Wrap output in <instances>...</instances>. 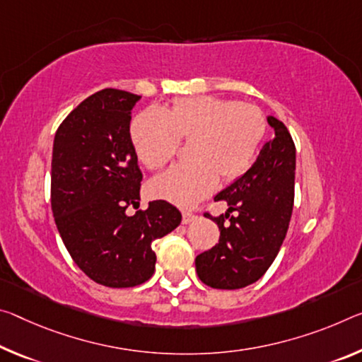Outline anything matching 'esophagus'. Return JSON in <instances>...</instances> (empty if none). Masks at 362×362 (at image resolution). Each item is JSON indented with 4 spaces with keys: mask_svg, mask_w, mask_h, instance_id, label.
Instances as JSON below:
<instances>
[{
    "mask_svg": "<svg viewBox=\"0 0 362 362\" xmlns=\"http://www.w3.org/2000/svg\"><path fill=\"white\" fill-rule=\"evenodd\" d=\"M197 219V216L193 214V212H188V211H183L182 212V223H190Z\"/></svg>",
    "mask_w": 362,
    "mask_h": 362,
    "instance_id": "obj_1",
    "label": "esophagus"
}]
</instances>
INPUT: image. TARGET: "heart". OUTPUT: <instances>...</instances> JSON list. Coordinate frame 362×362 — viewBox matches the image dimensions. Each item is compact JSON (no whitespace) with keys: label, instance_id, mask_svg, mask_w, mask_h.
Masks as SVG:
<instances>
[{"label":"heart","instance_id":"heart-1","mask_svg":"<svg viewBox=\"0 0 362 362\" xmlns=\"http://www.w3.org/2000/svg\"><path fill=\"white\" fill-rule=\"evenodd\" d=\"M266 134L262 112L248 103L217 96H190L168 109L148 107L130 124V139L143 164L159 169L192 140L190 163L177 164L151 182L153 197L190 208L222 180L242 177L256 158Z\"/></svg>","mask_w":362,"mask_h":362}]
</instances>
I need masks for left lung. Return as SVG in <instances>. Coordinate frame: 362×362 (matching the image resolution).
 I'll list each match as a JSON object with an SVG mask.
<instances>
[{"mask_svg": "<svg viewBox=\"0 0 362 362\" xmlns=\"http://www.w3.org/2000/svg\"><path fill=\"white\" fill-rule=\"evenodd\" d=\"M274 139L262 146L256 163L214 198L227 202L226 216L206 217L221 230L219 243L198 255L197 274L203 284L237 290L259 280L282 246L293 211L296 150L288 129L267 117ZM235 216H230V212Z\"/></svg>", "mask_w": 362, "mask_h": 362, "instance_id": "left-lung-1", "label": "left lung"}]
</instances>
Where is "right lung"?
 <instances>
[{
	"label": "right lung",
	"instance_id": "right-lung-1",
	"mask_svg": "<svg viewBox=\"0 0 362 362\" xmlns=\"http://www.w3.org/2000/svg\"><path fill=\"white\" fill-rule=\"evenodd\" d=\"M141 96L105 88L62 120L51 159V209L74 262L96 284L129 288L154 272L151 243L179 227L180 211L164 199L139 204L141 170L130 139Z\"/></svg>",
	"mask_w": 362,
	"mask_h": 362
}]
</instances>
